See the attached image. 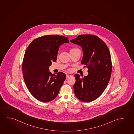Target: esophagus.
Here are the masks:
<instances>
[{
  "mask_svg": "<svg viewBox=\"0 0 134 134\" xmlns=\"http://www.w3.org/2000/svg\"><path fill=\"white\" fill-rule=\"evenodd\" d=\"M71 76V75H70V74H66V78H69Z\"/></svg>",
  "mask_w": 134,
  "mask_h": 134,
  "instance_id": "1",
  "label": "esophagus"
}]
</instances>
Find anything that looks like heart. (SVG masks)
Masks as SVG:
<instances>
[{
	"label": "heart",
	"mask_w": 134,
	"mask_h": 134,
	"mask_svg": "<svg viewBox=\"0 0 134 134\" xmlns=\"http://www.w3.org/2000/svg\"><path fill=\"white\" fill-rule=\"evenodd\" d=\"M77 50H79L78 48H77L76 47H72V48H71L70 50V52H73V51H76Z\"/></svg>",
	"instance_id": "obj_1"
}]
</instances>
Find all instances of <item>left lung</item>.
Returning a JSON list of instances; mask_svg holds the SVG:
<instances>
[{
  "instance_id": "obj_1",
  "label": "left lung",
  "mask_w": 134,
  "mask_h": 134,
  "mask_svg": "<svg viewBox=\"0 0 134 134\" xmlns=\"http://www.w3.org/2000/svg\"><path fill=\"white\" fill-rule=\"evenodd\" d=\"M70 42L82 47L81 63L88 68V73L81 78L79 74H74L75 95L82 102H91L103 93L110 79L112 65L110 52L106 43L94 35H79Z\"/></svg>"
}]
</instances>
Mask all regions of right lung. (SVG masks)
<instances>
[{"label": "right lung", "instance_id": "add662e5", "mask_svg": "<svg viewBox=\"0 0 134 134\" xmlns=\"http://www.w3.org/2000/svg\"><path fill=\"white\" fill-rule=\"evenodd\" d=\"M68 42L65 36L47 35L34 39L26 48L22 62L24 80L30 93L40 102L54 100L64 83L66 74H53L48 68L56 61L60 46Z\"/></svg>", "mask_w": 134, "mask_h": 134}]
</instances>
